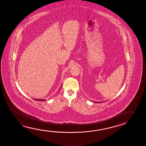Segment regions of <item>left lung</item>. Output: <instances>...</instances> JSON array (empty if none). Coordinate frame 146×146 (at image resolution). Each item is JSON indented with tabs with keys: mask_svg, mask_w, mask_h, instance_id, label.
I'll list each match as a JSON object with an SVG mask.
<instances>
[{
	"mask_svg": "<svg viewBox=\"0 0 146 146\" xmlns=\"http://www.w3.org/2000/svg\"><path fill=\"white\" fill-rule=\"evenodd\" d=\"M96 103H102V102H96Z\"/></svg>",
	"mask_w": 146,
	"mask_h": 146,
	"instance_id": "1",
	"label": "left lung"
}]
</instances>
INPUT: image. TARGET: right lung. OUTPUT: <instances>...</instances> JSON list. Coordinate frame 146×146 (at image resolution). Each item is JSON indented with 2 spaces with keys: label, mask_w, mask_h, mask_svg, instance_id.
Returning <instances> with one entry per match:
<instances>
[{
  "label": "right lung",
  "mask_w": 146,
  "mask_h": 146,
  "mask_svg": "<svg viewBox=\"0 0 146 146\" xmlns=\"http://www.w3.org/2000/svg\"><path fill=\"white\" fill-rule=\"evenodd\" d=\"M61 86L60 87V88H61ZM34 100H38V101H45V100H40V99H34Z\"/></svg>",
  "instance_id": "obj_1"
}]
</instances>
